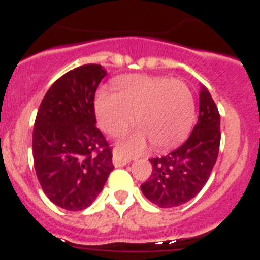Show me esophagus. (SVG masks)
<instances>
[{
  "label": "esophagus",
  "mask_w": 260,
  "mask_h": 260,
  "mask_svg": "<svg viewBox=\"0 0 260 260\" xmlns=\"http://www.w3.org/2000/svg\"><path fill=\"white\" fill-rule=\"evenodd\" d=\"M130 161V158L128 157H125V156H122L121 153L118 152H114L113 153V164L114 167L119 168V167H125L127 162Z\"/></svg>",
  "instance_id": "obj_1"
}]
</instances>
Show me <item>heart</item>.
<instances>
[{
	"label": "heart",
	"instance_id": "obj_1",
	"mask_svg": "<svg viewBox=\"0 0 260 260\" xmlns=\"http://www.w3.org/2000/svg\"><path fill=\"white\" fill-rule=\"evenodd\" d=\"M114 93L105 89L95 98L99 126L110 135L123 132L134 114L138 128L123 137L119 148L138 152L150 141L156 150L180 144L195 116L194 98L182 80L153 75H128L116 80Z\"/></svg>",
	"mask_w": 260,
	"mask_h": 260
}]
</instances>
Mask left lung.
<instances>
[{"instance_id": "8db88e82", "label": "left lung", "mask_w": 260, "mask_h": 260, "mask_svg": "<svg viewBox=\"0 0 260 260\" xmlns=\"http://www.w3.org/2000/svg\"><path fill=\"white\" fill-rule=\"evenodd\" d=\"M220 114L212 96L203 87L199 95L198 122L187 141L161 157L151 158L152 173L141 189L160 208L191 201L207 183L220 147Z\"/></svg>"}]
</instances>
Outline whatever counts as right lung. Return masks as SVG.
Instances as JSON below:
<instances>
[{
    "label": "right lung",
    "instance_id": "right-lung-1",
    "mask_svg": "<svg viewBox=\"0 0 260 260\" xmlns=\"http://www.w3.org/2000/svg\"><path fill=\"white\" fill-rule=\"evenodd\" d=\"M107 70H70L45 93L32 134L36 176L49 201L68 211L86 210L114 169L112 151L96 127L93 98Z\"/></svg>",
    "mask_w": 260,
    "mask_h": 260
}]
</instances>
